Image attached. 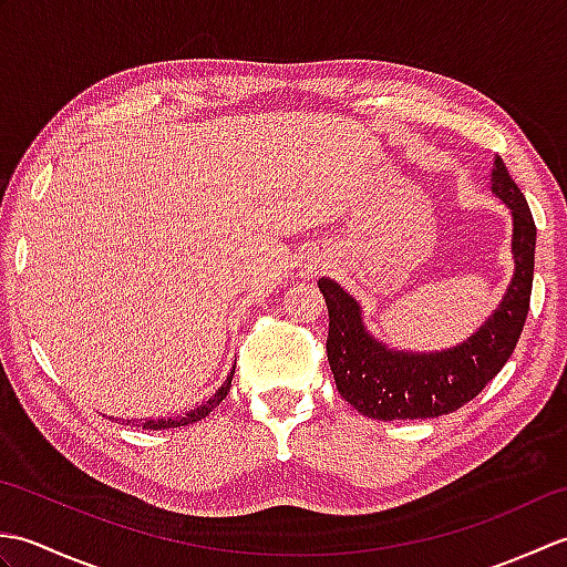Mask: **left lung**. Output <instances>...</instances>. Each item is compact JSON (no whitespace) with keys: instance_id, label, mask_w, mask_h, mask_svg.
<instances>
[{"instance_id":"1","label":"left lung","mask_w":567,"mask_h":567,"mask_svg":"<svg viewBox=\"0 0 567 567\" xmlns=\"http://www.w3.org/2000/svg\"><path fill=\"white\" fill-rule=\"evenodd\" d=\"M492 195L512 214L514 275L497 309L449 351H394L365 329L363 307L339 282L321 277L329 307L327 353L336 388L360 414L380 421L436 419L483 392L514 353L528 315L534 282L536 224L507 165L495 158Z\"/></svg>"}]
</instances>
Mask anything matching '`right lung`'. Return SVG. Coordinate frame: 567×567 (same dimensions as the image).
<instances>
[{
	"mask_svg": "<svg viewBox=\"0 0 567 567\" xmlns=\"http://www.w3.org/2000/svg\"><path fill=\"white\" fill-rule=\"evenodd\" d=\"M231 380H234V370H231V375L226 378V382L221 384L219 390H216V394H212L207 402L204 404H199V406H195V409H189L187 414H179V416H171V419H146V421H136V419H128V426H141V429H151V431H158V429H177V426H189V424H195V421H202L204 416H209L212 414V409L219 404L224 396L228 394V390H231Z\"/></svg>",
	"mask_w": 567,
	"mask_h": 567,
	"instance_id": "add662e5",
	"label": "right lung"
}]
</instances>
